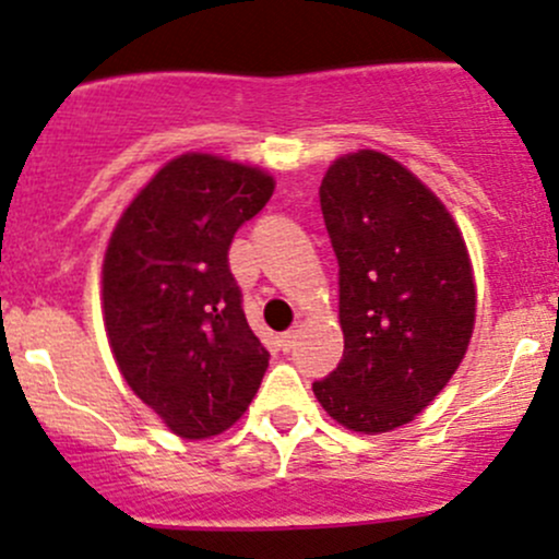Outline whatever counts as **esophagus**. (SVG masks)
<instances>
[{"label":"esophagus","mask_w":559,"mask_h":559,"mask_svg":"<svg viewBox=\"0 0 559 559\" xmlns=\"http://www.w3.org/2000/svg\"><path fill=\"white\" fill-rule=\"evenodd\" d=\"M297 335H300V332H297V330H286L284 335H281V346H284V352H289V348L295 346Z\"/></svg>","instance_id":"obj_1"}]
</instances>
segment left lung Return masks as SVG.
<instances>
[{
	"label": "left lung",
	"instance_id": "left-lung-1",
	"mask_svg": "<svg viewBox=\"0 0 559 559\" xmlns=\"http://www.w3.org/2000/svg\"><path fill=\"white\" fill-rule=\"evenodd\" d=\"M341 264L343 359L313 394L346 430L414 421L465 359L476 278L441 197L381 151L343 154L319 186Z\"/></svg>",
	"mask_w": 559,
	"mask_h": 559
}]
</instances>
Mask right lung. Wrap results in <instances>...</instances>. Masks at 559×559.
Returning <instances> with one entry per match:
<instances>
[{"label": "right lung", "instance_id": "1", "mask_svg": "<svg viewBox=\"0 0 559 559\" xmlns=\"http://www.w3.org/2000/svg\"><path fill=\"white\" fill-rule=\"evenodd\" d=\"M273 191L262 167L186 151L132 197L107 240L103 321L112 359L186 441L229 430L267 370L227 251Z\"/></svg>", "mask_w": 559, "mask_h": 559}]
</instances>
